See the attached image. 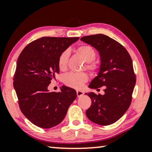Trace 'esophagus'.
I'll use <instances>...</instances> for the list:
<instances>
[{"label":"esophagus","mask_w":152,"mask_h":152,"mask_svg":"<svg viewBox=\"0 0 152 152\" xmlns=\"http://www.w3.org/2000/svg\"><path fill=\"white\" fill-rule=\"evenodd\" d=\"M84 95V92L82 91H77V95L78 97H80L81 96Z\"/></svg>","instance_id":"obj_1"}]
</instances>
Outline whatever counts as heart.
Listing matches in <instances>:
<instances>
[{
    "mask_svg": "<svg viewBox=\"0 0 152 152\" xmlns=\"http://www.w3.org/2000/svg\"><path fill=\"white\" fill-rule=\"evenodd\" d=\"M76 52L84 61L87 62V69L92 72L95 71L98 68L97 64L94 62V59L96 57V53L92 47L86 44L81 45L76 49ZM68 57H69V53L67 50L64 51L59 55L58 59V66L61 70H66L67 68ZM87 81H88V75L84 72L82 73L70 72L64 77V83L67 86L74 88H82L84 83H86Z\"/></svg>",
    "mask_w": 152,
    "mask_h": 152,
    "instance_id": "obj_1",
    "label": "heart"
}]
</instances>
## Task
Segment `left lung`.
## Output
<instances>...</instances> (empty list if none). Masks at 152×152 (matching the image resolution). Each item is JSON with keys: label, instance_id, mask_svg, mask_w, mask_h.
<instances>
[{"label": "left lung", "instance_id": "8db88e82", "mask_svg": "<svg viewBox=\"0 0 152 152\" xmlns=\"http://www.w3.org/2000/svg\"><path fill=\"white\" fill-rule=\"evenodd\" d=\"M80 39L95 48L100 56L98 75L88 87L97 89L104 86V95L85 93L92 102L86 116L99 125H109L125 113L132 102L136 81L132 58L123 45L107 35H90Z\"/></svg>", "mask_w": 152, "mask_h": 152}]
</instances>
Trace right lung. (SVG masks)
Instances as JSON below:
<instances>
[{"label":"right lung","mask_w":152,"mask_h":152,"mask_svg":"<svg viewBox=\"0 0 152 152\" xmlns=\"http://www.w3.org/2000/svg\"><path fill=\"white\" fill-rule=\"evenodd\" d=\"M79 37H41L27 45L18 58L14 88L23 114L39 127L48 129L61 123L76 91L62 86L59 92L48 89L59 72L58 59Z\"/></svg>","instance_id":"right-lung-1"}]
</instances>
